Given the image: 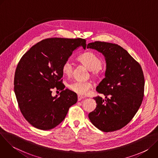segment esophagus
I'll return each instance as SVG.
<instances>
[{
    "label": "esophagus",
    "mask_w": 158,
    "mask_h": 158,
    "mask_svg": "<svg viewBox=\"0 0 158 158\" xmlns=\"http://www.w3.org/2000/svg\"><path fill=\"white\" fill-rule=\"evenodd\" d=\"M77 98H78V101H81L82 99H84V96H80V95H78Z\"/></svg>",
    "instance_id": "obj_1"
}]
</instances>
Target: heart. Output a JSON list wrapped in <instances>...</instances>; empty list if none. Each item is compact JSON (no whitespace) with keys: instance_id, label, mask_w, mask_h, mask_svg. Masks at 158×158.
Segmentation results:
<instances>
[{"instance_id":"1","label":"heart","mask_w":158,"mask_h":158,"mask_svg":"<svg viewBox=\"0 0 158 158\" xmlns=\"http://www.w3.org/2000/svg\"><path fill=\"white\" fill-rule=\"evenodd\" d=\"M77 59L82 64L91 71V74L94 77L99 78L103 75L104 71L101 66L102 60L95 53L90 51L85 52L79 55ZM73 70V66L71 62L69 60L65 61L62 67L63 74L69 76L71 75ZM68 87L71 91L79 95H84L91 87V84L89 82L75 81L71 83Z\"/></svg>"}]
</instances>
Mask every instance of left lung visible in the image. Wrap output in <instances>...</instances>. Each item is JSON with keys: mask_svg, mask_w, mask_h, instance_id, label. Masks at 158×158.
I'll list each match as a JSON object with an SVG mask.
<instances>
[{"mask_svg": "<svg viewBox=\"0 0 158 158\" xmlns=\"http://www.w3.org/2000/svg\"><path fill=\"white\" fill-rule=\"evenodd\" d=\"M87 48L101 52L106 61L105 77L96 87L103 94L94 98L95 110L89 114L91 123L103 132H112L126 126L136 114L143 100L144 77L140 64L116 44L96 41Z\"/></svg>", "mask_w": 158, "mask_h": 158, "instance_id": "obj_1", "label": "left lung"}]
</instances>
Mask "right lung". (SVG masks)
<instances>
[{
  "mask_svg": "<svg viewBox=\"0 0 158 158\" xmlns=\"http://www.w3.org/2000/svg\"><path fill=\"white\" fill-rule=\"evenodd\" d=\"M84 39L49 38L33 46L20 59L14 76V92L24 118L34 127L49 130L65 118L77 96L65 86L62 67L73 51L86 47ZM62 91L58 98L52 89Z\"/></svg>",
  "mask_w": 158,
  "mask_h": 158,
  "instance_id": "add662e5",
  "label": "right lung"
}]
</instances>
